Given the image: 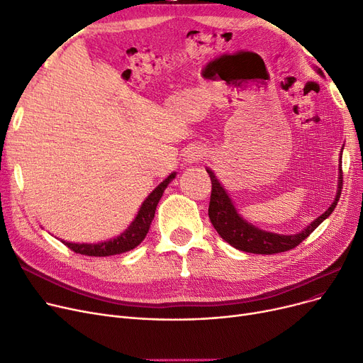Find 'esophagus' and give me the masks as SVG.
Masks as SVG:
<instances>
[{"label":"esophagus","mask_w":363,"mask_h":363,"mask_svg":"<svg viewBox=\"0 0 363 363\" xmlns=\"http://www.w3.org/2000/svg\"><path fill=\"white\" fill-rule=\"evenodd\" d=\"M206 156V150L199 146H191L187 147L184 152V162L186 164H196L202 161Z\"/></svg>","instance_id":"esophagus-1"}]
</instances>
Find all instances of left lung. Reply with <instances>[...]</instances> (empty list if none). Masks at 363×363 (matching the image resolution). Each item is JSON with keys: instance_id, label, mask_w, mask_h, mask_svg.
<instances>
[{"instance_id": "1", "label": "left lung", "mask_w": 363, "mask_h": 363, "mask_svg": "<svg viewBox=\"0 0 363 363\" xmlns=\"http://www.w3.org/2000/svg\"><path fill=\"white\" fill-rule=\"evenodd\" d=\"M318 74H322L320 69H317ZM344 149V146H342ZM340 153V164H338V186H337V195L333 198V202L329 208L314 219L310 225H307L298 234H277V232L264 230L256 228L253 223L247 222L241 217L237 211L234 202L229 198L223 184L216 177V174L207 168L208 176L211 179V196H210V206H208V217L214 226V229L226 242H229L232 247H235L241 252L255 253V255H274L292 250L299 242L306 240L311 232L320 225L325 219L335 210L337 202L341 195L342 189V169H341V155Z\"/></svg>"}]
</instances>
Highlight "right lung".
I'll return each instance as SVG.
<instances>
[{
    "instance_id": "1",
    "label": "right lung",
    "mask_w": 363,
    "mask_h": 363,
    "mask_svg": "<svg viewBox=\"0 0 363 363\" xmlns=\"http://www.w3.org/2000/svg\"><path fill=\"white\" fill-rule=\"evenodd\" d=\"M177 172H171L169 176L159 183L155 189L150 192V195L144 199L141 204L135 219L131 222L121 235L116 238H110L107 241H99V242H69L65 240H61L68 249L72 252L84 255V256H113V255H121L125 252H129L135 249L137 245L146 238L149 228L152 225V220L155 217V211L157 207L159 199L162 198L164 191L167 186L176 179Z\"/></svg>"
}]
</instances>
